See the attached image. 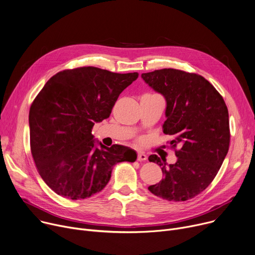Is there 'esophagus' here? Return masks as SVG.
Wrapping results in <instances>:
<instances>
[{
	"mask_svg": "<svg viewBox=\"0 0 255 255\" xmlns=\"http://www.w3.org/2000/svg\"><path fill=\"white\" fill-rule=\"evenodd\" d=\"M147 160V156L144 153H139L138 154V161H145Z\"/></svg>",
	"mask_w": 255,
	"mask_h": 255,
	"instance_id": "esophagus-1",
	"label": "esophagus"
}]
</instances>
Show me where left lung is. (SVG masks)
<instances>
[{"mask_svg": "<svg viewBox=\"0 0 255 255\" xmlns=\"http://www.w3.org/2000/svg\"><path fill=\"white\" fill-rule=\"evenodd\" d=\"M143 80L166 100L163 132L171 135L177 162L150 155L164 178L148 187L157 197L182 202L203 192L219 172L230 146L229 112L222 95L199 74L173 68L142 73ZM179 145L180 148L176 149Z\"/></svg>", "mask_w": 255, "mask_h": 255, "instance_id": "left-lung-1", "label": "left lung"}]
</instances>
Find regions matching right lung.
<instances>
[{"label":"right lung","mask_w":255,"mask_h":255,"mask_svg":"<svg viewBox=\"0 0 255 255\" xmlns=\"http://www.w3.org/2000/svg\"><path fill=\"white\" fill-rule=\"evenodd\" d=\"M138 72L115 73L93 66L53 75L29 109L30 150L44 182L63 198L81 200L101 192L113 166L134 162L136 154L122 145L95 146V123L109 117L121 93Z\"/></svg>","instance_id":"1"}]
</instances>
